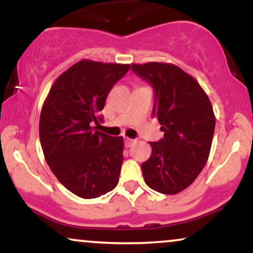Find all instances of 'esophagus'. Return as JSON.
<instances>
[{
    "label": "esophagus",
    "mask_w": 253,
    "mask_h": 253,
    "mask_svg": "<svg viewBox=\"0 0 253 253\" xmlns=\"http://www.w3.org/2000/svg\"><path fill=\"white\" fill-rule=\"evenodd\" d=\"M136 143V139H130V138H125V144H126L127 147L133 146Z\"/></svg>",
    "instance_id": "obj_1"
}]
</instances>
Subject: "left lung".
<instances>
[{"label":"left lung","mask_w":253,"mask_h":253,"mask_svg":"<svg viewBox=\"0 0 253 253\" xmlns=\"http://www.w3.org/2000/svg\"><path fill=\"white\" fill-rule=\"evenodd\" d=\"M139 77L155 89L153 117L164 138L150 143V158L141 164L145 183L167 195L181 193L196 179L210 157L215 115L199 82L170 63L132 64Z\"/></svg>","instance_id":"obj_1"}]
</instances>
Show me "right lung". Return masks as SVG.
<instances>
[{"mask_svg":"<svg viewBox=\"0 0 253 253\" xmlns=\"http://www.w3.org/2000/svg\"><path fill=\"white\" fill-rule=\"evenodd\" d=\"M129 64L82 59L52 84L39 121L42 149L53 175L82 199L117 187L124 162V138L96 130L100 112Z\"/></svg>","mask_w":253,"mask_h":253,"instance_id":"add662e5","label":"right lung"}]
</instances>
